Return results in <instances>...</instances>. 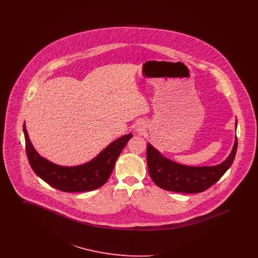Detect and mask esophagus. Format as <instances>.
I'll list each match as a JSON object with an SVG mask.
<instances>
[{
  "label": "esophagus",
  "instance_id": "esophagus-1",
  "mask_svg": "<svg viewBox=\"0 0 258 258\" xmlns=\"http://www.w3.org/2000/svg\"><path fill=\"white\" fill-rule=\"evenodd\" d=\"M144 130H145V126H144L142 123L137 124L136 127H135V132H136L137 134H142V133L144 132Z\"/></svg>",
  "mask_w": 258,
  "mask_h": 258
}]
</instances>
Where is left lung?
<instances>
[{"mask_svg": "<svg viewBox=\"0 0 258 258\" xmlns=\"http://www.w3.org/2000/svg\"><path fill=\"white\" fill-rule=\"evenodd\" d=\"M238 147L237 136L229 157L215 166H186L179 164L161 156L151 144L147 146V164L149 174L154 183L163 189L198 194L216 184L233 163Z\"/></svg>", "mask_w": 258, "mask_h": 258, "instance_id": "1", "label": "left lung"}]
</instances>
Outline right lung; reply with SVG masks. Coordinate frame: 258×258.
<instances>
[{"label": "right lung", "instance_id": "right-lung-1", "mask_svg": "<svg viewBox=\"0 0 258 258\" xmlns=\"http://www.w3.org/2000/svg\"><path fill=\"white\" fill-rule=\"evenodd\" d=\"M26 153L29 163L37 176L47 184L64 192H82L94 190L105 184L113 171L116 160L133 135L118 138L94 160L78 166H61L37 154L23 124Z\"/></svg>", "mask_w": 258, "mask_h": 258}]
</instances>
